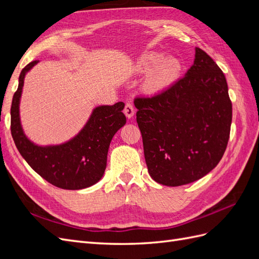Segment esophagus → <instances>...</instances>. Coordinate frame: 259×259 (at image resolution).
<instances>
[{
  "instance_id": "esophagus-1",
  "label": "esophagus",
  "mask_w": 259,
  "mask_h": 259,
  "mask_svg": "<svg viewBox=\"0 0 259 259\" xmlns=\"http://www.w3.org/2000/svg\"><path fill=\"white\" fill-rule=\"evenodd\" d=\"M123 112H124L125 115H126V117H128V119H131V117H133V116H134V114H135L134 106H133L132 103H127L126 105H125V107H124Z\"/></svg>"
}]
</instances>
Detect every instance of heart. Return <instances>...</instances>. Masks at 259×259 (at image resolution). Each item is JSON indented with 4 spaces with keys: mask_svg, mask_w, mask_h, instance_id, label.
<instances>
[{
    "mask_svg": "<svg viewBox=\"0 0 259 259\" xmlns=\"http://www.w3.org/2000/svg\"><path fill=\"white\" fill-rule=\"evenodd\" d=\"M183 65L177 57L164 58L158 52L148 53L139 59L138 71L149 73L145 88L149 93L158 94L169 89L182 73Z\"/></svg>",
    "mask_w": 259,
    "mask_h": 259,
    "instance_id": "heart-1",
    "label": "heart"
}]
</instances>
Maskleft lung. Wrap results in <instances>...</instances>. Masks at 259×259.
<instances>
[{
    "mask_svg": "<svg viewBox=\"0 0 259 259\" xmlns=\"http://www.w3.org/2000/svg\"><path fill=\"white\" fill-rule=\"evenodd\" d=\"M136 120L148 171L154 182L177 187L208 174L228 144L232 104L225 74L195 48L184 77L152 97H137Z\"/></svg>",
    "mask_w": 259,
    "mask_h": 259,
    "instance_id": "8db88e82",
    "label": "left lung"
}]
</instances>
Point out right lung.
<instances>
[{
    "instance_id": "right-lung-1",
    "label": "right lung",
    "mask_w": 259,
    "mask_h": 259,
    "mask_svg": "<svg viewBox=\"0 0 259 259\" xmlns=\"http://www.w3.org/2000/svg\"><path fill=\"white\" fill-rule=\"evenodd\" d=\"M37 62H30L21 70L18 89L13 97L11 131L15 145L29 165L54 186L79 190L95 185L104 176L114 134L126 123L122 112L125 105L120 101L112 106L96 107L79 134L64 144L35 145L23 133L19 104L25 76Z\"/></svg>"
}]
</instances>
